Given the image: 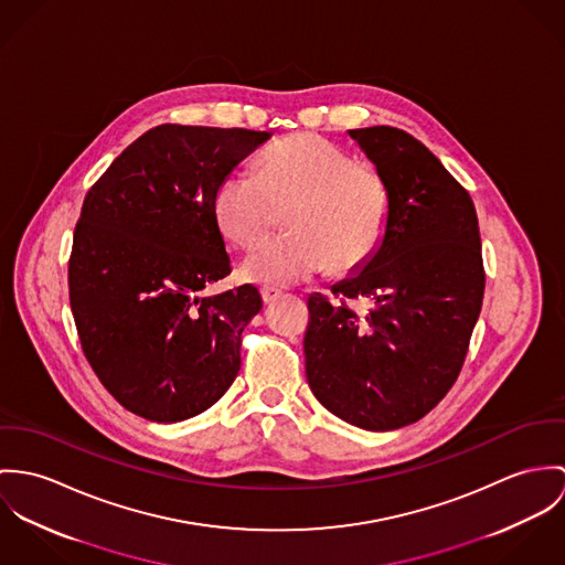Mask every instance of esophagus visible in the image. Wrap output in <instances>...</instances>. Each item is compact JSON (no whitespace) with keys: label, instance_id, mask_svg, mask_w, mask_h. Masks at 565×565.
<instances>
[{"label":"esophagus","instance_id":"esophagus-1","mask_svg":"<svg viewBox=\"0 0 565 565\" xmlns=\"http://www.w3.org/2000/svg\"><path fill=\"white\" fill-rule=\"evenodd\" d=\"M259 295H262V301H264L266 306H270V303H275V301L281 297V290L270 288V286H264V288L259 290Z\"/></svg>","mask_w":565,"mask_h":565}]
</instances>
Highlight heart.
Wrapping results in <instances>:
<instances>
[{"instance_id":"b5f03b06","label":"heart","mask_w":565,"mask_h":565,"mask_svg":"<svg viewBox=\"0 0 565 565\" xmlns=\"http://www.w3.org/2000/svg\"><path fill=\"white\" fill-rule=\"evenodd\" d=\"M221 234L241 249L262 243L286 212L290 234L249 253L243 279L270 288L295 286L320 270L351 275L385 241L392 192L383 175L316 134H292L255 162V175L232 171L212 196Z\"/></svg>"}]
</instances>
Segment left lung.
<instances>
[{"instance_id":"obj_1","label":"left lung","mask_w":565,"mask_h":565,"mask_svg":"<svg viewBox=\"0 0 565 565\" xmlns=\"http://www.w3.org/2000/svg\"><path fill=\"white\" fill-rule=\"evenodd\" d=\"M392 192L383 245L358 275L313 292L303 338L313 396L333 416L392 431L429 414L457 381L483 303L475 203L414 136L349 129ZM372 308L355 313L351 300Z\"/></svg>"}]
</instances>
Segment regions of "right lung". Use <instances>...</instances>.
Instances as JSON below:
<instances>
[{"mask_svg":"<svg viewBox=\"0 0 565 565\" xmlns=\"http://www.w3.org/2000/svg\"><path fill=\"white\" fill-rule=\"evenodd\" d=\"M268 131L153 127L86 192L68 257L82 351L131 414L180 423L212 407L241 371L243 331L262 310L232 273L212 196Z\"/></svg>","mask_w":565,"mask_h":565,"instance_id":"1","label":"right lung"}]
</instances>
